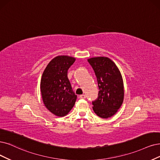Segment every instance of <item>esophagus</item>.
I'll list each match as a JSON object with an SVG mask.
<instances>
[{
	"mask_svg": "<svg viewBox=\"0 0 160 160\" xmlns=\"http://www.w3.org/2000/svg\"><path fill=\"white\" fill-rule=\"evenodd\" d=\"M86 96L84 95V94H82V95H80V96H79V98L81 99H86Z\"/></svg>",
	"mask_w": 160,
	"mask_h": 160,
	"instance_id": "esophagus-1",
	"label": "esophagus"
}]
</instances>
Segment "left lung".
<instances>
[{
  "label": "left lung",
  "instance_id": "obj_1",
  "mask_svg": "<svg viewBox=\"0 0 160 160\" xmlns=\"http://www.w3.org/2000/svg\"><path fill=\"white\" fill-rule=\"evenodd\" d=\"M97 78L98 96L92 102L95 113L103 119L115 115L122 103L123 81L119 68L108 57L88 59Z\"/></svg>",
  "mask_w": 160,
  "mask_h": 160
}]
</instances>
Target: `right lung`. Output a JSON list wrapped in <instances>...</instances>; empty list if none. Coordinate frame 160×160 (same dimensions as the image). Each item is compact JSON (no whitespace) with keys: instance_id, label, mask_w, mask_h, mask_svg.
Returning <instances> with one entry per match:
<instances>
[{"instance_id":"obj_1","label":"right lung","mask_w":160,"mask_h":160,"mask_svg":"<svg viewBox=\"0 0 160 160\" xmlns=\"http://www.w3.org/2000/svg\"><path fill=\"white\" fill-rule=\"evenodd\" d=\"M75 58L57 56L47 64L41 80L43 101L49 111L58 117L67 115L75 104L77 96L68 78V70Z\"/></svg>"}]
</instances>
